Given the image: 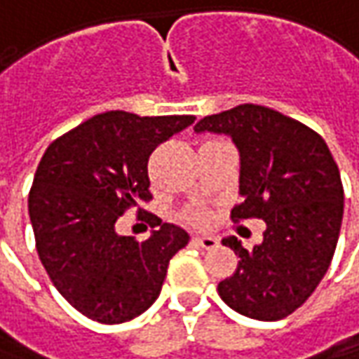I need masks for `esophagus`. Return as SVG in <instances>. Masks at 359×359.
<instances>
[{
    "label": "esophagus",
    "mask_w": 359,
    "mask_h": 359,
    "mask_svg": "<svg viewBox=\"0 0 359 359\" xmlns=\"http://www.w3.org/2000/svg\"><path fill=\"white\" fill-rule=\"evenodd\" d=\"M194 241H196V245L204 248V250H214V248H218V240L212 238V236H196Z\"/></svg>",
    "instance_id": "1"
}]
</instances>
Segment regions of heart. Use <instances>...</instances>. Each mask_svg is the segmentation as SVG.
I'll return each mask as SVG.
<instances>
[{
	"mask_svg": "<svg viewBox=\"0 0 359 359\" xmlns=\"http://www.w3.org/2000/svg\"><path fill=\"white\" fill-rule=\"evenodd\" d=\"M187 218H189L190 222H194V224H204L206 222V212L202 210V208H190L189 212H187Z\"/></svg>",
	"mask_w": 359,
	"mask_h": 359,
	"instance_id": "obj_1",
	"label": "heart"
}]
</instances>
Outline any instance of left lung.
<instances>
[{
	"label": "left lung",
	"instance_id": "obj_1",
	"mask_svg": "<svg viewBox=\"0 0 359 359\" xmlns=\"http://www.w3.org/2000/svg\"><path fill=\"white\" fill-rule=\"evenodd\" d=\"M194 131L228 133L240 151L241 202L231 222L259 218L263 241L240 257L218 294L236 313L281 320L306 301L328 271L340 236L344 187L330 149L314 129L257 104L206 116Z\"/></svg>",
	"mask_w": 359,
	"mask_h": 359
}]
</instances>
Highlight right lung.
<instances>
[{"mask_svg": "<svg viewBox=\"0 0 359 359\" xmlns=\"http://www.w3.org/2000/svg\"><path fill=\"white\" fill-rule=\"evenodd\" d=\"M194 119L116 109L46 147L29 192L36 253L57 291L88 318L121 324L145 313L159 297L172 255L189 243V231L141 214L139 206L153 198L151 153ZM129 208L158 228L149 241L115 231Z\"/></svg>", "mask_w": 359, "mask_h": 359, "instance_id": "1", "label": "right lung"}]
</instances>
